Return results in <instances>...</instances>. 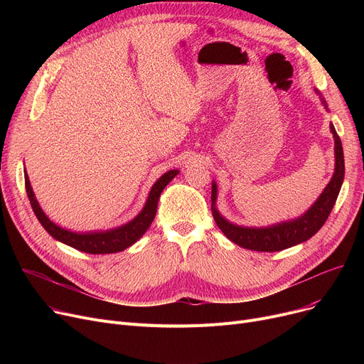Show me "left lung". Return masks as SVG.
Returning <instances> with one entry per match:
<instances>
[{"instance_id":"left-lung-1","label":"left lung","mask_w":364,"mask_h":364,"mask_svg":"<svg viewBox=\"0 0 364 364\" xmlns=\"http://www.w3.org/2000/svg\"><path fill=\"white\" fill-rule=\"evenodd\" d=\"M324 103V100H323ZM331 131L335 139V172L333 177L323 190L320 198L309 209L307 213L296 220L284 221L272 227L252 228V227H240L224 220L215 208L217 199V186L213 183V195H211V209L214 220L220 230L230 239L233 243L246 247V250L258 251V252H276L291 247L294 245L302 243L313 237L321 225L326 223L332 208L338 199L339 190L346 174V164H343V150L341 139L335 131V127L331 124Z\"/></svg>"}]
</instances>
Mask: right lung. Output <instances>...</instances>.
<instances>
[{
    "instance_id": "obj_1",
    "label": "right lung",
    "mask_w": 364,
    "mask_h": 364,
    "mask_svg": "<svg viewBox=\"0 0 364 364\" xmlns=\"http://www.w3.org/2000/svg\"><path fill=\"white\" fill-rule=\"evenodd\" d=\"M177 174H178L177 169H171L165 172V174L155 184H153L143 211L132 221H129L122 227L113 228V230H109V232H94V233H73V232L65 230V228L59 225H55L53 221L48 220V217L43 213L40 205H38L35 195L32 192L28 174H25V187H26V193H28L31 206L33 209L38 221L41 223V225L46 228L50 236H53L54 239H57L62 243H66L75 247V250L87 252V254H114V252L127 250V247H129L132 243H136L146 233L153 218L156 215L158 200L162 190Z\"/></svg>"
}]
</instances>
